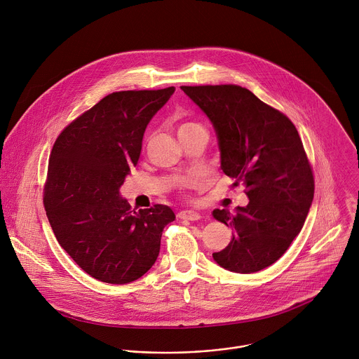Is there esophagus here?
Masks as SVG:
<instances>
[{"instance_id":"obj_1","label":"esophagus","mask_w":359,"mask_h":359,"mask_svg":"<svg viewBox=\"0 0 359 359\" xmlns=\"http://www.w3.org/2000/svg\"><path fill=\"white\" fill-rule=\"evenodd\" d=\"M177 217L179 219H183V220H191V222H196L201 219V215L198 212H194V210H180L177 213Z\"/></svg>"}]
</instances>
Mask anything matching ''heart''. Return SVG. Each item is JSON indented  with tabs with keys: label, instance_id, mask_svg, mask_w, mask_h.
I'll list each match as a JSON object with an SVG mask.
<instances>
[{
	"label": "heart",
	"instance_id": "1",
	"mask_svg": "<svg viewBox=\"0 0 359 359\" xmlns=\"http://www.w3.org/2000/svg\"><path fill=\"white\" fill-rule=\"evenodd\" d=\"M191 126H198L197 123H193V122H186V123H183L182 126H180V130H183V129H187V128H191ZM179 130V132H180Z\"/></svg>",
	"mask_w": 359,
	"mask_h": 359
}]
</instances>
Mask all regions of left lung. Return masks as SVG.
Returning a JSON list of instances; mask_svg holds the SVG:
<instances>
[{
    "label": "left lung",
    "mask_w": 359,
    "mask_h": 359,
    "mask_svg": "<svg viewBox=\"0 0 359 359\" xmlns=\"http://www.w3.org/2000/svg\"><path fill=\"white\" fill-rule=\"evenodd\" d=\"M210 120L220 168L245 186L246 206L215 209L213 217L233 227L230 243L213 253L223 269L260 271L287 250L314 198V176L296 126L285 114L238 85L180 86Z\"/></svg>",
    "instance_id": "obj_1"
}]
</instances>
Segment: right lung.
I'll list each match as a JSON object with an SVG mask.
<instances>
[{
    "label": "right lung",
    "mask_w": 359,
    "mask_h": 359,
    "mask_svg": "<svg viewBox=\"0 0 359 359\" xmlns=\"http://www.w3.org/2000/svg\"><path fill=\"white\" fill-rule=\"evenodd\" d=\"M121 90L67 125L50 151L43 206L60 246L97 280L123 285L143 277L160 253L166 205L130 210L120 194L137 165L144 130L173 95Z\"/></svg>",
    "instance_id": "right-lung-1"
}]
</instances>
